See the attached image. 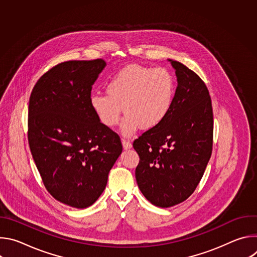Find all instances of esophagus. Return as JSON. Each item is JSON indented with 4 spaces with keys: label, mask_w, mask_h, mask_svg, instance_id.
<instances>
[{
    "label": "esophagus",
    "mask_w": 257,
    "mask_h": 257,
    "mask_svg": "<svg viewBox=\"0 0 257 257\" xmlns=\"http://www.w3.org/2000/svg\"><path fill=\"white\" fill-rule=\"evenodd\" d=\"M122 145H123V149L124 150H129L132 148V144L129 140L127 139H122Z\"/></svg>",
    "instance_id": "esophagus-1"
}]
</instances>
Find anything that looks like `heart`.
Segmentation results:
<instances>
[{"label": "heart", "mask_w": 257, "mask_h": 257, "mask_svg": "<svg viewBox=\"0 0 257 257\" xmlns=\"http://www.w3.org/2000/svg\"><path fill=\"white\" fill-rule=\"evenodd\" d=\"M106 94L93 93L90 106L105 127H115L125 115L121 130L133 135L140 127L153 129L168 116L173 98L174 81L164 68L129 65L118 71L105 83Z\"/></svg>", "instance_id": "obj_1"}]
</instances>
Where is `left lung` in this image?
<instances>
[{"label": "left lung", "instance_id": "8db88e82", "mask_svg": "<svg viewBox=\"0 0 257 257\" xmlns=\"http://www.w3.org/2000/svg\"><path fill=\"white\" fill-rule=\"evenodd\" d=\"M177 88L166 119L133 142L135 170L144 197L159 207L186 200L200 182L212 151L213 115L205 83L195 72L169 59Z\"/></svg>", "mask_w": 257, "mask_h": 257}]
</instances>
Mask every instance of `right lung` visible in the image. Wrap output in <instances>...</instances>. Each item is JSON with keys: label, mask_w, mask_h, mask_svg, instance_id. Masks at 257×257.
<instances>
[{"label": "right lung", "mask_w": 257, "mask_h": 257, "mask_svg": "<svg viewBox=\"0 0 257 257\" xmlns=\"http://www.w3.org/2000/svg\"><path fill=\"white\" fill-rule=\"evenodd\" d=\"M105 65L102 59L60 63L38 80L29 98L28 142L36 168L50 194L76 208L97 200L123 150L89 102Z\"/></svg>", "instance_id": "obj_1"}]
</instances>
